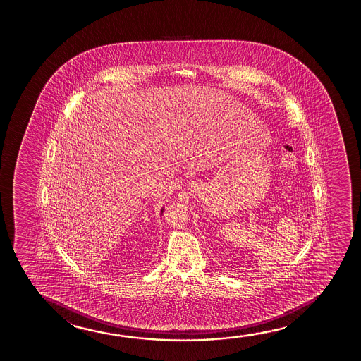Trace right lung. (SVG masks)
Masks as SVG:
<instances>
[{"label": "right lung", "mask_w": 361, "mask_h": 361, "mask_svg": "<svg viewBox=\"0 0 361 361\" xmlns=\"http://www.w3.org/2000/svg\"><path fill=\"white\" fill-rule=\"evenodd\" d=\"M163 211H164V208H163V209H161V213H163Z\"/></svg>", "instance_id": "right-lung-1"}]
</instances>
